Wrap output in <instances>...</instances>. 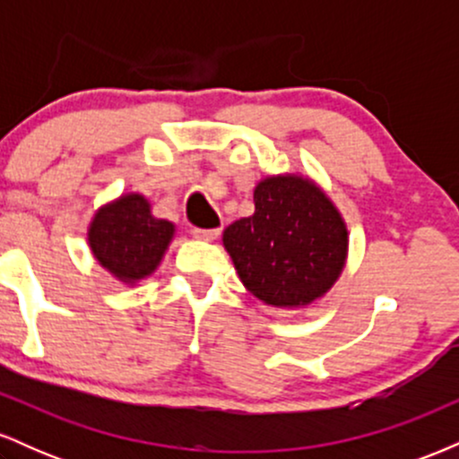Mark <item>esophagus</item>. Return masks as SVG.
<instances>
[{"label": "esophagus", "instance_id": "34e87169", "mask_svg": "<svg viewBox=\"0 0 459 459\" xmlns=\"http://www.w3.org/2000/svg\"><path fill=\"white\" fill-rule=\"evenodd\" d=\"M192 233H194V237H196V239H203V241H213L215 237L220 235V229H194Z\"/></svg>", "mask_w": 459, "mask_h": 459}]
</instances>
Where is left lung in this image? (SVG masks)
Listing matches in <instances>:
<instances>
[{
	"instance_id": "obj_1",
	"label": "left lung",
	"mask_w": 459,
	"mask_h": 459,
	"mask_svg": "<svg viewBox=\"0 0 459 459\" xmlns=\"http://www.w3.org/2000/svg\"><path fill=\"white\" fill-rule=\"evenodd\" d=\"M241 282L261 302L299 308L339 281L347 226L325 192L307 177H267L255 187V213L224 230Z\"/></svg>"
}]
</instances>
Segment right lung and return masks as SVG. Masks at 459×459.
<instances>
[{
    "instance_id": "right-lung-1",
    "label": "right lung",
    "mask_w": 459,
    "mask_h": 459,
    "mask_svg": "<svg viewBox=\"0 0 459 459\" xmlns=\"http://www.w3.org/2000/svg\"><path fill=\"white\" fill-rule=\"evenodd\" d=\"M175 237V224L151 213L142 194H125L103 204L88 229V244L99 265L118 281L135 284L157 270Z\"/></svg>"
}]
</instances>
